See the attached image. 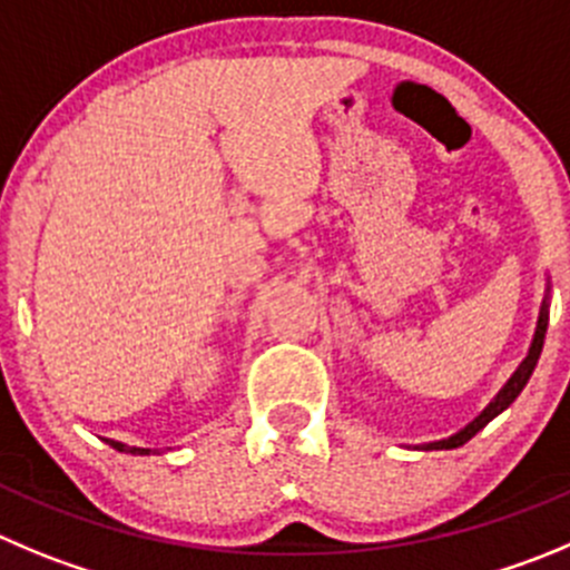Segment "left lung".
<instances>
[{"instance_id":"1","label":"left lung","mask_w":570,"mask_h":570,"mask_svg":"<svg viewBox=\"0 0 570 570\" xmlns=\"http://www.w3.org/2000/svg\"><path fill=\"white\" fill-rule=\"evenodd\" d=\"M546 327H549V296L543 299V307H540V318H538V330H534V338H532V346H529V355L523 357V363H520L518 370H514V375L509 377L507 386L501 389V392L495 394V400H492L490 405H487L484 411H481L479 416H475L470 425H464L462 431L453 433V436L448 439H439V442H431L425 444V451H453V448H459V444L470 442V439L475 436V433L481 431V428L487 425V422L495 420L501 411H507L509 405L514 403V397H518L520 392H523V386L529 383V377H532L534 366H538V357L540 352H543V341H546Z\"/></svg>"}]
</instances>
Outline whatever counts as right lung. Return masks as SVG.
Wrapping results in <instances>:
<instances>
[{"instance_id": "obj_1", "label": "right lung", "mask_w": 570, "mask_h": 570, "mask_svg": "<svg viewBox=\"0 0 570 570\" xmlns=\"http://www.w3.org/2000/svg\"><path fill=\"white\" fill-rule=\"evenodd\" d=\"M106 442L111 444L114 451H119V453H134V456H148V453H150V448H128V444L114 442V439H106Z\"/></svg>"}]
</instances>
